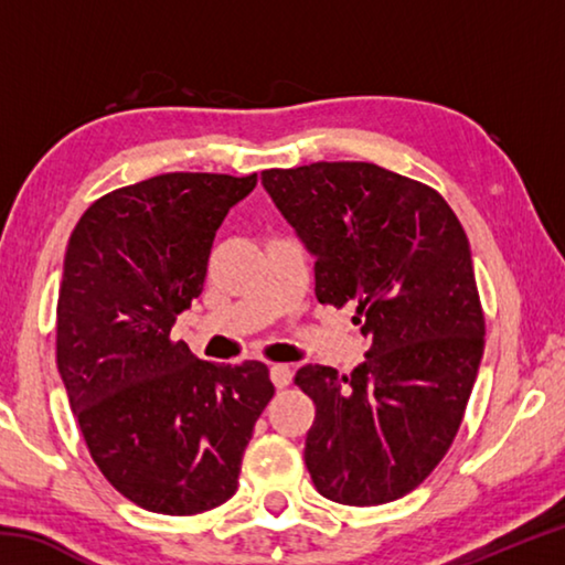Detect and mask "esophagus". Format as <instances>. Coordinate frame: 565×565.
<instances>
[{
  "instance_id": "1",
  "label": "esophagus",
  "mask_w": 565,
  "mask_h": 565,
  "mask_svg": "<svg viewBox=\"0 0 565 565\" xmlns=\"http://www.w3.org/2000/svg\"><path fill=\"white\" fill-rule=\"evenodd\" d=\"M271 381L276 388H286L291 384V369L286 363H274L271 366Z\"/></svg>"
}]
</instances>
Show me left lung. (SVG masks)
Instances as JSON below:
<instances>
[{
	"mask_svg": "<svg viewBox=\"0 0 565 565\" xmlns=\"http://www.w3.org/2000/svg\"><path fill=\"white\" fill-rule=\"evenodd\" d=\"M262 181L317 256L319 303L356 306L369 341L351 374L296 371L317 406L303 448L311 481L343 505L396 501L451 448L483 356L463 226L436 189L369 161L266 169Z\"/></svg>",
	"mask_w": 565,
	"mask_h": 565,
	"instance_id": "8db88e82",
	"label": "left lung"
}]
</instances>
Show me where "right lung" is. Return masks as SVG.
<instances>
[{
  "label": "right lung",
  "mask_w": 565,
  "mask_h": 565,
  "mask_svg": "<svg viewBox=\"0 0 565 565\" xmlns=\"http://www.w3.org/2000/svg\"><path fill=\"white\" fill-rule=\"evenodd\" d=\"M254 186L256 174L151 177L97 199L66 246L56 366L94 463L151 513L232 499L274 396L262 361L218 366L171 339L204 289L216 228Z\"/></svg>",
  "instance_id": "add662e5"
}]
</instances>
